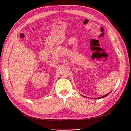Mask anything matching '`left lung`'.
<instances>
[{"label":"left lung","mask_w":131,"mask_h":131,"mask_svg":"<svg viewBox=\"0 0 131 131\" xmlns=\"http://www.w3.org/2000/svg\"><path fill=\"white\" fill-rule=\"evenodd\" d=\"M110 93H108L107 94H106V95H104V96H102V97H97V98H96V99H101V98H103V97H105V96H107V95H108V94H109Z\"/></svg>","instance_id":"left-lung-1"}]
</instances>
